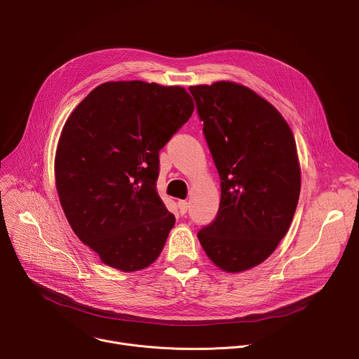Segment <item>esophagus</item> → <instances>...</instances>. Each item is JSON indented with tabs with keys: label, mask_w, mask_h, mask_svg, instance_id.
<instances>
[{
	"label": "esophagus",
	"mask_w": 359,
	"mask_h": 359,
	"mask_svg": "<svg viewBox=\"0 0 359 359\" xmlns=\"http://www.w3.org/2000/svg\"><path fill=\"white\" fill-rule=\"evenodd\" d=\"M177 206H179V210H180V213H182V215L187 213V210H189V203H187L186 200H179Z\"/></svg>",
	"instance_id": "esophagus-1"
}]
</instances>
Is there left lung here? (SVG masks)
Instances as JSON below:
<instances>
[{
    "instance_id": "left-lung-1",
    "label": "left lung",
    "mask_w": 359,
    "mask_h": 359,
    "mask_svg": "<svg viewBox=\"0 0 359 359\" xmlns=\"http://www.w3.org/2000/svg\"><path fill=\"white\" fill-rule=\"evenodd\" d=\"M189 90L222 180L217 216L197 237L219 269L245 271L270 257L292 222L301 189L295 139L247 86L220 81Z\"/></svg>"
}]
</instances>
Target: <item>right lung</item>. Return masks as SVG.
Wrapping results in <instances>:
<instances>
[{
	"label": "right lung",
	"mask_w": 359,
	"mask_h": 359,
	"mask_svg": "<svg viewBox=\"0 0 359 359\" xmlns=\"http://www.w3.org/2000/svg\"><path fill=\"white\" fill-rule=\"evenodd\" d=\"M194 109L184 88L142 81L96 86L69 115L55 183L78 238L125 273L155 262L175 226L156 190L159 150Z\"/></svg>",
	"instance_id": "1"
}]
</instances>
